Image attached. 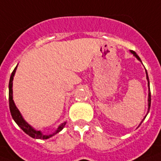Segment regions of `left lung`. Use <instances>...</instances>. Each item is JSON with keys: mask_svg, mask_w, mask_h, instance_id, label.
Segmentation results:
<instances>
[{"mask_svg": "<svg viewBox=\"0 0 161 161\" xmlns=\"http://www.w3.org/2000/svg\"><path fill=\"white\" fill-rule=\"evenodd\" d=\"M130 52H131V53L133 54L134 56H136V57L137 59L139 60V61H140L141 63H142V61H141L140 57L138 56V55H137V54L136 53L135 51H133V50H130ZM146 75H147V86H148V89H149V91H148V99H147V101H148V111H147V113H148V111H149V110H150V105H151V92H150L149 79H148V75H147V70H146ZM142 121H143V120H142ZM142 123H141V124H140V125H141V124H142Z\"/></svg>", "mask_w": 161, "mask_h": 161, "instance_id": "8db88e82", "label": "left lung"}]
</instances>
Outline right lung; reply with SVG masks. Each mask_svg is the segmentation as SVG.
I'll list each match as a JSON object with an SVG mask.
<instances>
[{"label":"right lung","mask_w":161,"mask_h":161,"mask_svg":"<svg viewBox=\"0 0 161 161\" xmlns=\"http://www.w3.org/2000/svg\"><path fill=\"white\" fill-rule=\"evenodd\" d=\"M17 66H16V68L14 69V71L12 73L11 77H10V80H9V86H8V87H9V109H10L12 118L14 120L15 123L18 124L19 127L25 133L27 134L28 136H30L32 137V138H35V139H43V140L49 139L50 137L53 136L54 135H56V134H57L63 130L64 126H65V124H66V122L59 125V127L56 129V130L53 134H51V135H43L40 130H36L35 129L31 127L30 124H27L25 121V119L22 117V115L20 114V112L19 111V109L16 107L14 102V99H13V80H14V76L15 72H16Z\"/></svg>","instance_id":"right-lung-1"}]
</instances>
